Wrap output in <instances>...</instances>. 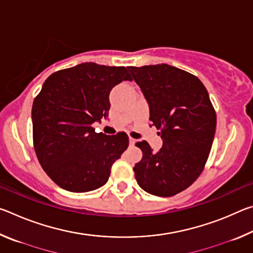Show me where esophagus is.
I'll list each match as a JSON object with an SVG mask.
<instances>
[{"mask_svg": "<svg viewBox=\"0 0 253 253\" xmlns=\"http://www.w3.org/2000/svg\"><path fill=\"white\" fill-rule=\"evenodd\" d=\"M129 143H130V145H134V144L136 143V139L131 138V137H130V138H129Z\"/></svg>", "mask_w": 253, "mask_h": 253, "instance_id": "1", "label": "esophagus"}]
</instances>
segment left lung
Listing matches in <instances>:
<instances>
[{"mask_svg":"<svg viewBox=\"0 0 253 253\" xmlns=\"http://www.w3.org/2000/svg\"><path fill=\"white\" fill-rule=\"evenodd\" d=\"M149 106V121L163 139L154 153L147 142L134 168L138 185L147 193L173 196L200 176L211 151L216 115L201 80L176 67L161 65L128 67ZM131 79V80H132Z\"/></svg>","mask_w":253,"mask_h":253,"instance_id":"left-lung-1","label":"left lung"}]
</instances>
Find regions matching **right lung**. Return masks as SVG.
Returning a JSON list of instances; mask_svg holds the SVG:
<instances>
[{
  "mask_svg": "<svg viewBox=\"0 0 253 253\" xmlns=\"http://www.w3.org/2000/svg\"><path fill=\"white\" fill-rule=\"evenodd\" d=\"M125 80H131L125 67L84 62L51 75L34 99V151L63 190L84 193L105 185L128 147L126 132L109 136L92 127L108 116L111 89Z\"/></svg>",
  "mask_w": 253,
  "mask_h": 253,
  "instance_id": "obj_1",
  "label": "right lung"
}]
</instances>
